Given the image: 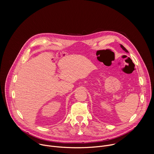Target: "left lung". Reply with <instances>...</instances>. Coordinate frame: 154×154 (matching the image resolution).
<instances>
[{
    "mask_svg": "<svg viewBox=\"0 0 154 154\" xmlns=\"http://www.w3.org/2000/svg\"><path fill=\"white\" fill-rule=\"evenodd\" d=\"M121 48H122V49H123L125 52H127H127H128V51H127V49H125V48L122 45H121Z\"/></svg>",
    "mask_w": 154,
    "mask_h": 154,
    "instance_id": "left-lung-1",
    "label": "left lung"
}]
</instances>
